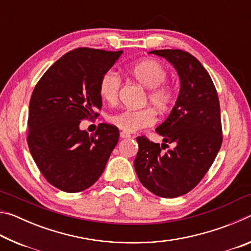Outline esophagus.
<instances>
[{
	"mask_svg": "<svg viewBox=\"0 0 251 251\" xmlns=\"http://www.w3.org/2000/svg\"><path fill=\"white\" fill-rule=\"evenodd\" d=\"M121 137L122 138H130V134L126 133V131H121Z\"/></svg>",
	"mask_w": 251,
	"mask_h": 251,
	"instance_id": "obj_1",
	"label": "esophagus"
}]
</instances>
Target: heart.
<instances>
[{"label": "heart", "instance_id": "obj_1", "mask_svg": "<svg viewBox=\"0 0 251 251\" xmlns=\"http://www.w3.org/2000/svg\"><path fill=\"white\" fill-rule=\"evenodd\" d=\"M129 74L136 82L148 90V100L159 110L169 108L173 101V92L164 83L167 79V71L159 62L151 58L142 59L129 69ZM121 78L109 71L101 76L99 85L100 99L105 103L114 105L118 100ZM110 124L126 133H135L154 124L156 114L151 108L123 109L108 117Z\"/></svg>", "mask_w": 251, "mask_h": 251}]
</instances>
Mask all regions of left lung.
Returning <instances> with one entry per match:
<instances>
[{
  "label": "left lung",
  "mask_w": 251,
  "mask_h": 251,
  "mask_svg": "<svg viewBox=\"0 0 251 251\" xmlns=\"http://www.w3.org/2000/svg\"><path fill=\"white\" fill-rule=\"evenodd\" d=\"M175 67L179 94L171 114L156 131L163 144L137 137L135 171L143 186L156 196L174 198L196 187L214 163L223 142L217 92L208 72L181 50H155ZM172 143L174 148L161 151Z\"/></svg>",
  "instance_id": "1"
}]
</instances>
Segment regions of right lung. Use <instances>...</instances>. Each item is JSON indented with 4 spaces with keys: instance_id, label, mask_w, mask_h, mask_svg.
<instances>
[{
    "instance_id": "obj_1",
    "label": "right lung",
    "mask_w": 251,
    "mask_h": 251,
    "mask_svg": "<svg viewBox=\"0 0 251 251\" xmlns=\"http://www.w3.org/2000/svg\"><path fill=\"white\" fill-rule=\"evenodd\" d=\"M123 50L76 49L57 59L34 88L28 107L29 151L50 185L78 193L94 185L117 145L120 131L100 124L95 134L79 128L101 107L100 80Z\"/></svg>"
}]
</instances>
